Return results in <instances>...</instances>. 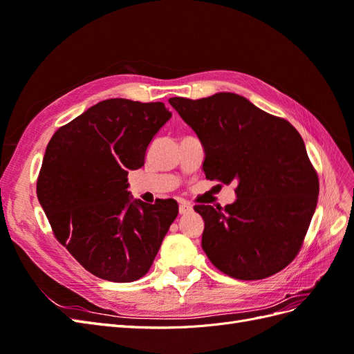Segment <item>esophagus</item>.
<instances>
[{"mask_svg": "<svg viewBox=\"0 0 354 354\" xmlns=\"http://www.w3.org/2000/svg\"><path fill=\"white\" fill-rule=\"evenodd\" d=\"M192 211H194V207H192L190 203H187V202H181V203H180L178 212L181 214V216H186V214H190Z\"/></svg>", "mask_w": 354, "mask_h": 354, "instance_id": "esophagus-1", "label": "esophagus"}]
</instances>
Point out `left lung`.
I'll return each instance as SVG.
<instances>
[{
    "label": "left lung",
    "instance_id": "obj_1",
    "mask_svg": "<svg viewBox=\"0 0 354 354\" xmlns=\"http://www.w3.org/2000/svg\"><path fill=\"white\" fill-rule=\"evenodd\" d=\"M168 102L199 138L205 177L236 183L233 203L195 207L205 223L202 250L234 279L281 272L298 254L319 196L301 136L234 93Z\"/></svg>",
    "mask_w": 354,
    "mask_h": 354
}]
</instances>
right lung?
Instances as JSON below:
<instances>
[{
  "label": "right lung",
  "mask_w": 354,
  "mask_h": 354,
  "mask_svg": "<svg viewBox=\"0 0 354 354\" xmlns=\"http://www.w3.org/2000/svg\"><path fill=\"white\" fill-rule=\"evenodd\" d=\"M171 115L160 102L108 99L59 128L47 145L38 201L57 241L100 279H140L177 217L174 199L145 203L127 183Z\"/></svg>",
  "instance_id": "1"
}]
</instances>
